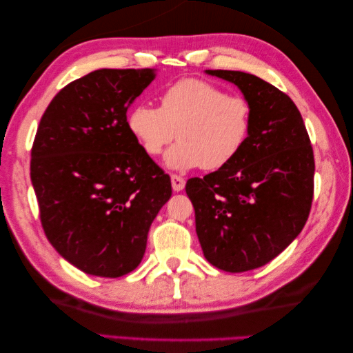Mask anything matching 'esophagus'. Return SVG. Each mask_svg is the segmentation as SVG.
<instances>
[{"label":"esophagus","mask_w":353,"mask_h":353,"mask_svg":"<svg viewBox=\"0 0 353 353\" xmlns=\"http://www.w3.org/2000/svg\"><path fill=\"white\" fill-rule=\"evenodd\" d=\"M171 186H172V190H174L176 192L182 191L185 188V179L181 177V176L172 174L171 176Z\"/></svg>","instance_id":"1"}]
</instances>
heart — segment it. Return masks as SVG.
Wrapping results in <instances>:
<instances>
[{
  "mask_svg": "<svg viewBox=\"0 0 353 353\" xmlns=\"http://www.w3.org/2000/svg\"><path fill=\"white\" fill-rule=\"evenodd\" d=\"M252 125V106L244 97L228 95L200 79H183L161 95V108L137 104L127 117L133 138L150 156L163 152L177 134L165 165L188 171L219 170L241 152Z\"/></svg>",
  "mask_w": 353,
  "mask_h": 353,
  "instance_id": "obj_1",
  "label": "heart"
}]
</instances>
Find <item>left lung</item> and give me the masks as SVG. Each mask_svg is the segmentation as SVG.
Wrapping results in <instances>:
<instances>
[{"mask_svg": "<svg viewBox=\"0 0 353 353\" xmlns=\"http://www.w3.org/2000/svg\"><path fill=\"white\" fill-rule=\"evenodd\" d=\"M252 106L249 138L234 159L186 182L208 262L229 273L265 265L301 234L312 203L314 154L301 112L253 74L206 70Z\"/></svg>", "mask_w": 353, "mask_h": 353, "instance_id": "left-lung-1", "label": "left lung"}]
</instances>
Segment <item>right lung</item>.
Segmentation results:
<instances>
[{"label": "right lung", "instance_id": "add662e5", "mask_svg": "<svg viewBox=\"0 0 353 353\" xmlns=\"http://www.w3.org/2000/svg\"><path fill=\"white\" fill-rule=\"evenodd\" d=\"M156 70H97L48 104L30 176L45 235L81 272L119 277L145 253L150 226L171 197L170 176L127 127V109Z\"/></svg>", "mask_w": 353, "mask_h": 353}]
</instances>
